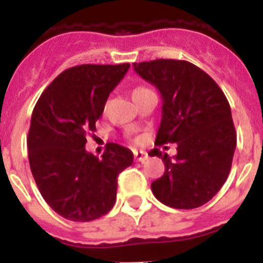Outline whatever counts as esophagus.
I'll return each mask as SVG.
<instances>
[{
	"label": "esophagus",
	"mask_w": 263,
	"mask_h": 263,
	"mask_svg": "<svg viewBox=\"0 0 263 263\" xmlns=\"http://www.w3.org/2000/svg\"><path fill=\"white\" fill-rule=\"evenodd\" d=\"M148 155L147 153L145 152H134V159L137 160V162H141V163H143L145 160H147Z\"/></svg>",
	"instance_id": "34e87169"
}]
</instances>
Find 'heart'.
Wrapping results in <instances>:
<instances>
[{
  "instance_id": "b5f03b06",
  "label": "heart",
  "mask_w": 263,
  "mask_h": 263,
  "mask_svg": "<svg viewBox=\"0 0 263 263\" xmlns=\"http://www.w3.org/2000/svg\"><path fill=\"white\" fill-rule=\"evenodd\" d=\"M143 89H146V88H141V87H139V88H136V89H134L133 93H136V92H139V90H143Z\"/></svg>"
}]
</instances>
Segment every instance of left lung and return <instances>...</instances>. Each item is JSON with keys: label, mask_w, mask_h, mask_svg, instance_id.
Instances as JSON below:
<instances>
[{"label": "left lung", "mask_w": 263, "mask_h": 263, "mask_svg": "<svg viewBox=\"0 0 263 263\" xmlns=\"http://www.w3.org/2000/svg\"><path fill=\"white\" fill-rule=\"evenodd\" d=\"M134 71L162 95V120L155 145L176 143L174 159L158 148L164 174L152 183L160 203L176 210L201 206L229 175L237 143L231 106L208 73L185 60L134 63Z\"/></svg>", "instance_id": "obj_1"}]
</instances>
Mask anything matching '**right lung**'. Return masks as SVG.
Instances as JSON below:
<instances>
[{
    "label": "right lung",
    "instance_id": "obj_1",
    "mask_svg": "<svg viewBox=\"0 0 263 263\" xmlns=\"http://www.w3.org/2000/svg\"><path fill=\"white\" fill-rule=\"evenodd\" d=\"M81 64L63 71L32 110L27 148L32 176L46 203L71 221H92L113 208L117 178L133 153L108 143L103 158L85 150L106 100L129 69Z\"/></svg>",
    "mask_w": 263,
    "mask_h": 263
}]
</instances>
